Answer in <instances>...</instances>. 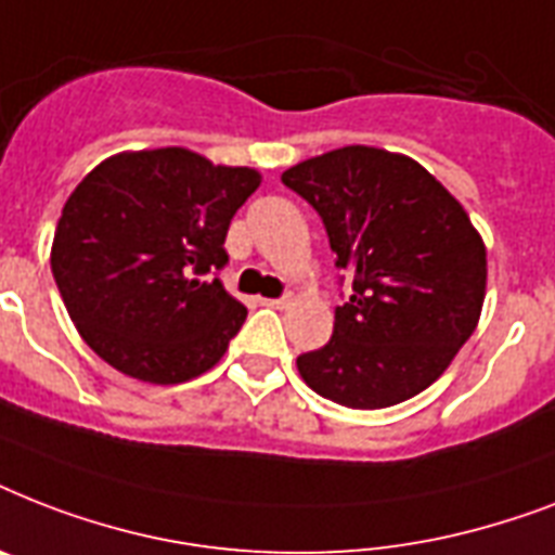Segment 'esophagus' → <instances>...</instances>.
<instances>
[{"mask_svg": "<svg viewBox=\"0 0 555 555\" xmlns=\"http://www.w3.org/2000/svg\"><path fill=\"white\" fill-rule=\"evenodd\" d=\"M261 305H268V308H285L287 296H279V299H261Z\"/></svg>", "mask_w": 555, "mask_h": 555, "instance_id": "esophagus-1", "label": "esophagus"}]
</instances>
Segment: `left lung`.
Wrapping results in <instances>:
<instances>
[{
  "instance_id": "8db88e82",
  "label": "left lung",
  "mask_w": 555,
  "mask_h": 555,
  "mask_svg": "<svg viewBox=\"0 0 555 555\" xmlns=\"http://www.w3.org/2000/svg\"><path fill=\"white\" fill-rule=\"evenodd\" d=\"M282 184L317 209L351 279L328 343L296 357L302 379L348 409L421 395L481 317L487 250L464 207L421 164L374 146L302 160Z\"/></svg>"
}]
</instances>
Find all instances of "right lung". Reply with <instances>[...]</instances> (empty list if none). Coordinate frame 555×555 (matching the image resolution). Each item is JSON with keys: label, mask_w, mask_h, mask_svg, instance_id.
Here are the masks:
<instances>
[{"label": "right lung", "mask_w": 555, "mask_h": 555, "mask_svg": "<svg viewBox=\"0 0 555 555\" xmlns=\"http://www.w3.org/2000/svg\"><path fill=\"white\" fill-rule=\"evenodd\" d=\"M256 186V169L212 167L178 146L115 155L82 178L56 224L51 273L94 354L158 386L224 357L247 308L218 270Z\"/></svg>", "instance_id": "obj_1"}]
</instances>
